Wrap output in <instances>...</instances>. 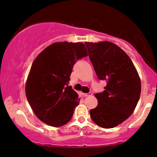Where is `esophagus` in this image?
Returning a JSON list of instances; mask_svg holds the SVG:
<instances>
[{
    "label": "esophagus",
    "instance_id": "34e87169",
    "mask_svg": "<svg viewBox=\"0 0 157 157\" xmlns=\"http://www.w3.org/2000/svg\"><path fill=\"white\" fill-rule=\"evenodd\" d=\"M83 96H85V97H86V96H92V93L91 92H89V93H87V94H83Z\"/></svg>",
    "mask_w": 157,
    "mask_h": 157
}]
</instances>
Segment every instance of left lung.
<instances>
[{
	"instance_id": "8db88e82",
	"label": "left lung",
	"mask_w": 157,
	"mask_h": 157,
	"mask_svg": "<svg viewBox=\"0 0 157 157\" xmlns=\"http://www.w3.org/2000/svg\"><path fill=\"white\" fill-rule=\"evenodd\" d=\"M98 78L105 80L104 91L95 94L98 105L90 110L96 124L115 127L127 119L136 108L141 94V81L128 56L109 41L85 42Z\"/></svg>"
}]
</instances>
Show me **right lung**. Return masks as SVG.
I'll return each mask as SVG.
<instances>
[{
  "mask_svg": "<svg viewBox=\"0 0 157 157\" xmlns=\"http://www.w3.org/2000/svg\"><path fill=\"white\" fill-rule=\"evenodd\" d=\"M87 56L82 43L59 42L47 47L34 60L25 94L40 121L59 127L71 119L80 98L68 86L70 76L76 62Z\"/></svg>",
  "mask_w": 157,
  "mask_h": 157,
  "instance_id": "obj_1",
  "label": "right lung"
}]
</instances>
